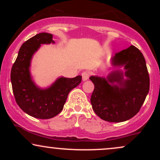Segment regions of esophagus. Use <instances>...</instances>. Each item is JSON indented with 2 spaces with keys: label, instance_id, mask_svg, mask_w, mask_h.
I'll use <instances>...</instances> for the list:
<instances>
[{
  "label": "esophagus",
  "instance_id": "obj_1",
  "mask_svg": "<svg viewBox=\"0 0 160 160\" xmlns=\"http://www.w3.org/2000/svg\"><path fill=\"white\" fill-rule=\"evenodd\" d=\"M89 78V73L87 72V71H84V72L82 73V78L83 81H86Z\"/></svg>",
  "mask_w": 160,
  "mask_h": 160
}]
</instances>
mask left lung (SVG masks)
Segmentation results:
<instances>
[{
    "mask_svg": "<svg viewBox=\"0 0 160 160\" xmlns=\"http://www.w3.org/2000/svg\"><path fill=\"white\" fill-rule=\"evenodd\" d=\"M112 65L123 66L125 71H114L107 78L90 77L95 86L91 104L102 120L123 122L136 115L144 104L150 89L149 74L144 56L134 46L116 53Z\"/></svg>",
    "mask_w": 160,
    "mask_h": 160,
    "instance_id": "left-lung-1",
    "label": "left lung"
}]
</instances>
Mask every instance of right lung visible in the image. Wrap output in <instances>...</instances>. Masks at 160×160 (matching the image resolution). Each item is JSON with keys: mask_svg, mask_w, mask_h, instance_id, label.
Returning <instances> with one entry per match:
<instances>
[{"mask_svg": "<svg viewBox=\"0 0 160 160\" xmlns=\"http://www.w3.org/2000/svg\"><path fill=\"white\" fill-rule=\"evenodd\" d=\"M54 43L52 34L40 33L20 47L12 69L10 79L16 102L24 112L38 119H50L62 111L71 90L81 82L82 77H62L49 87L40 89L32 80L30 73L33 55L41 44Z\"/></svg>", "mask_w": 160, "mask_h": 160, "instance_id": "add662e5", "label": "right lung"}]
</instances>
